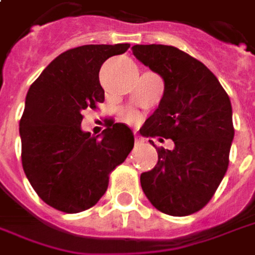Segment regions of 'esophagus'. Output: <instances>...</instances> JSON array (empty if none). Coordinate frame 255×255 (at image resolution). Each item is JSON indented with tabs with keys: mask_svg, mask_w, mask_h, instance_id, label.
I'll return each instance as SVG.
<instances>
[{
	"mask_svg": "<svg viewBox=\"0 0 255 255\" xmlns=\"http://www.w3.org/2000/svg\"><path fill=\"white\" fill-rule=\"evenodd\" d=\"M142 142H144V139H142L141 136L136 135V136H135V144H136V145H139V144H142Z\"/></svg>",
	"mask_w": 255,
	"mask_h": 255,
	"instance_id": "esophagus-1",
	"label": "esophagus"
}]
</instances>
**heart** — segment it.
I'll list each match as a JSON object with an SVG mask.
<instances>
[{
  "label": "heart",
  "instance_id": "1",
  "mask_svg": "<svg viewBox=\"0 0 255 255\" xmlns=\"http://www.w3.org/2000/svg\"><path fill=\"white\" fill-rule=\"evenodd\" d=\"M139 114L134 110H129L126 113V120H127L128 123H138L139 121Z\"/></svg>",
  "mask_w": 255,
  "mask_h": 255
}]
</instances>
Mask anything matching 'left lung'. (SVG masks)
I'll list each match as a JSON object with an SVG mask.
<instances>
[{
	"instance_id": "8db88e82",
	"label": "left lung",
	"mask_w": 255,
	"mask_h": 255,
	"mask_svg": "<svg viewBox=\"0 0 255 255\" xmlns=\"http://www.w3.org/2000/svg\"><path fill=\"white\" fill-rule=\"evenodd\" d=\"M131 50L165 82L161 103L139 132L175 144L172 151L158 146L154 169L141 173L142 190L165 215L196 213L213 198L229 168L234 138L229 94L202 62L178 48L135 45Z\"/></svg>"
}]
</instances>
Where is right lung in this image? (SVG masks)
Instances as JSON below:
<instances>
[{
  "instance_id": "1",
  "label": "right lung",
  "mask_w": 255,
  "mask_h": 255,
  "mask_svg": "<svg viewBox=\"0 0 255 255\" xmlns=\"http://www.w3.org/2000/svg\"><path fill=\"white\" fill-rule=\"evenodd\" d=\"M128 48L117 43L69 49L28 90L19 121L22 168L38 196L56 210L79 213L94 206L109 188L110 173L134 146V134L123 123H111L101 138L80 127L83 111L104 101L101 65Z\"/></svg>"
}]
</instances>
